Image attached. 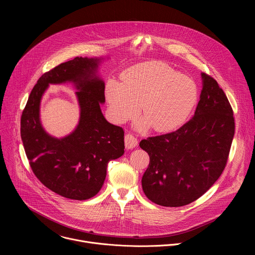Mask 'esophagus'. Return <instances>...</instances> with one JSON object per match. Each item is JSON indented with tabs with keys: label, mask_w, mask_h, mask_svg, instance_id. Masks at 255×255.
<instances>
[{
	"label": "esophagus",
	"mask_w": 255,
	"mask_h": 255,
	"mask_svg": "<svg viewBox=\"0 0 255 255\" xmlns=\"http://www.w3.org/2000/svg\"><path fill=\"white\" fill-rule=\"evenodd\" d=\"M137 144H138V141L134 135L130 133L125 135V147L127 149H133Z\"/></svg>",
	"instance_id": "obj_1"
}]
</instances>
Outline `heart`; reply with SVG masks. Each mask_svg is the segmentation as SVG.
<instances>
[{
    "instance_id": "heart-1",
    "label": "heart",
    "mask_w": 255,
    "mask_h": 255,
    "mask_svg": "<svg viewBox=\"0 0 255 255\" xmlns=\"http://www.w3.org/2000/svg\"><path fill=\"white\" fill-rule=\"evenodd\" d=\"M105 93L114 121L123 123L136 116L141 103L139 126L151 125L157 132L183 125L198 101L196 83L161 61L130 67L121 75V81L109 80Z\"/></svg>"
}]
</instances>
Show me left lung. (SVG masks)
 Returning a JSON list of instances; mask_svg holds the SVG:
<instances>
[{"instance_id": "obj_1", "label": "left lung", "mask_w": 255, "mask_h": 255, "mask_svg": "<svg viewBox=\"0 0 255 255\" xmlns=\"http://www.w3.org/2000/svg\"><path fill=\"white\" fill-rule=\"evenodd\" d=\"M201 76L203 89L194 117L174 132L139 143L150 159L142 189L159 206L181 207L198 200L227 163L235 131L233 110L218 83L204 72Z\"/></svg>"}]
</instances>
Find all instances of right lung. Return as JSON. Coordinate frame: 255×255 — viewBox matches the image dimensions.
Instances as JSON below:
<instances>
[{
    "instance_id": "obj_1",
    "label": "right lung",
    "mask_w": 255,
    "mask_h": 255,
    "mask_svg": "<svg viewBox=\"0 0 255 255\" xmlns=\"http://www.w3.org/2000/svg\"><path fill=\"white\" fill-rule=\"evenodd\" d=\"M104 58L76 57L45 72L31 91L21 117V138L30 166L41 183L71 200H88L103 187L110 160L124 154V131L101 110L105 83L98 75ZM74 83L80 106L76 129L62 138L48 134L40 121L41 99L49 84Z\"/></svg>"
}]
</instances>
